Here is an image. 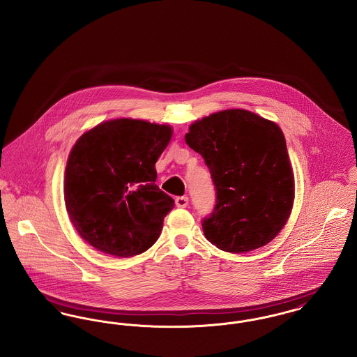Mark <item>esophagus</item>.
<instances>
[{
  "label": "esophagus",
  "instance_id": "1",
  "mask_svg": "<svg viewBox=\"0 0 357 357\" xmlns=\"http://www.w3.org/2000/svg\"><path fill=\"white\" fill-rule=\"evenodd\" d=\"M175 204L178 207H186L187 204H188V198L187 197H178L175 199Z\"/></svg>",
  "mask_w": 357,
  "mask_h": 357
}]
</instances>
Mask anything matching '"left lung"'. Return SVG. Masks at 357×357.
Here are the masks:
<instances>
[{
	"label": "left lung",
	"instance_id": "left-lung-1",
	"mask_svg": "<svg viewBox=\"0 0 357 357\" xmlns=\"http://www.w3.org/2000/svg\"><path fill=\"white\" fill-rule=\"evenodd\" d=\"M185 139L202 155L215 187L214 210L202 220L204 237L229 253L269 243L294 199L281 128L250 111L226 109L191 124Z\"/></svg>",
	"mask_w": 357,
	"mask_h": 357
}]
</instances>
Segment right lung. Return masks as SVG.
Instances as JSON below:
<instances>
[{"label":"right lung","instance_id":"obj_1","mask_svg":"<svg viewBox=\"0 0 357 357\" xmlns=\"http://www.w3.org/2000/svg\"><path fill=\"white\" fill-rule=\"evenodd\" d=\"M170 126L115 119L86 131L69 153L64 199L69 220L95 249L132 257L160 236L174 199L155 185V163Z\"/></svg>","mask_w":357,"mask_h":357}]
</instances>
